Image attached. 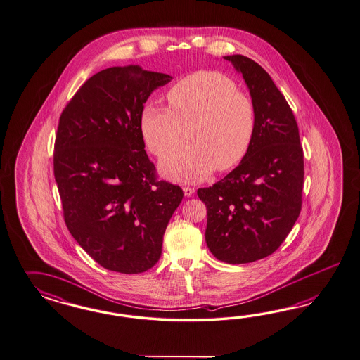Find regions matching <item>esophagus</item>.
Here are the masks:
<instances>
[{
  "label": "esophagus",
  "mask_w": 360,
  "mask_h": 360,
  "mask_svg": "<svg viewBox=\"0 0 360 360\" xmlns=\"http://www.w3.org/2000/svg\"><path fill=\"white\" fill-rule=\"evenodd\" d=\"M184 193H185V196H191L195 193V188H194V187L185 186V187H184Z\"/></svg>",
  "instance_id": "esophagus-1"
}]
</instances>
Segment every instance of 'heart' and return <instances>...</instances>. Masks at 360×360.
<instances>
[{"label": "heart", "instance_id": "1", "mask_svg": "<svg viewBox=\"0 0 360 360\" xmlns=\"http://www.w3.org/2000/svg\"><path fill=\"white\" fill-rule=\"evenodd\" d=\"M169 108L148 103L142 107L143 140L155 155L181 148L161 162L165 176L178 182H198L214 170H229L244 160L256 129L251 98L238 91L229 77L217 71H198L167 92Z\"/></svg>", "mask_w": 360, "mask_h": 360}]
</instances>
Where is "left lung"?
Returning a JSON list of instances; mask_svg holds the SVG:
<instances>
[{"label":"left lung","instance_id":"8db88e82","mask_svg":"<svg viewBox=\"0 0 360 360\" xmlns=\"http://www.w3.org/2000/svg\"><path fill=\"white\" fill-rule=\"evenodd\" d=\"M244 79L256 110L251 148L229 174L198 190L207 207L206 243L229 264L272 255L301 212L304 152L295 115L272 77L244 55L223 56Z\"/></svg>","mask_w":360,"mask_h":360}]
</instances>
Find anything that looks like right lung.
<instances>
[{"instance_id": "add662e5", "label": "right lung", "mask_w": 360, "mask_h": 360, "mask_svg": "<svg viewBox=\"0 0 360 360\" xmlns=\"http://www.w3.org/2000/svg\"><path fill=\"white\" fill-rule=\"evenodd\" d=\"M172 79L140 65L109 67L88 79L59 119L54 175L65 224L108 271L150 269L184 198L179 186L155 181L140 127L143 104Z\"/></svg>"}]
</instances>
